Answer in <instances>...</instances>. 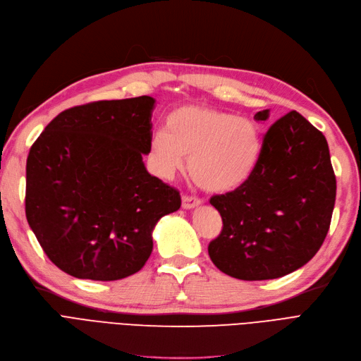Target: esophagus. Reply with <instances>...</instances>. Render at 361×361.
Segmentation results:
<instances>
[{
  "label": "esophagus",
  "mask_w": 361,
  "mask_h": 361,
  "mask_svg": "<svg viewBox=\"0 0 361 361\" xmlns=\"http://www.w3.org/2000/svg\"><path fill=\"white\" fill-rule=\"evenodd\" d=\"M202 203V200L198 197H194V195H182V207L183 209H192V207H197L198 204Z\"/></svg>",
  "instance_id": "obj_1"
}]
</instances>
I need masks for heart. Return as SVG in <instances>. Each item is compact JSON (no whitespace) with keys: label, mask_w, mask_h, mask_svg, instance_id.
Listing matches in <instances>:
<instances>
[{"label":"heart","mask_w":361,"mask_h":361,"mask_svg":"<svg viewBox=\"0 0 361 361\" xmlns=\"http://www.w3.org/2000/svg\"><path fill=\"white\" fill-rule=\"evenodd\" d=\"M261 154L257 123L214 107L182 106L167 118V131L151 140V157L164 176L179 170L190 157V175L214 192L240 186L254 171Z\"/></svg>","instance_id":"obj_1"}]
</instances>
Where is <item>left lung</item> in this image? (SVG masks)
I'll return each mask as SVG.
<instances>
[{"instance_id": "obj_1", "label": "left lung", "mask_w": 361, "mask_h": 361, "mask_svg": "<svg viewBox=\"0 0 361 361\" xmlns=\"http://www.w3.org/2000/svg\"><path fill=\"white\" fill-rule=\"evenodd\" d=\"M267 118L269 110L254 116ZM334 200L336 176L324 134L291 110L266 131L251 176L235 190L210 198L222 230L209 243V257L235 279L288 275L318 252Z\"/></svg>"}]
</instances>
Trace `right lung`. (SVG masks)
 <instances>
[{
    "label": "right lung",
    "instance_id": "add662e5",
    "mask_svg": "<svg viewBox=\"0 0 361 361\" xmlns=\"http://www.w3.org/2000/svg\"><path fill=\"white\" fill-rule=\"evenodd\" d=\"M154 104L142 95L74 106L30 149L25 214L47 258L74 278L137 273L155 224L180 207L179 191L143 164Z\"/></svg>",
    "mask_w": 361,
    "mask_h": 361
}]
</instances>
